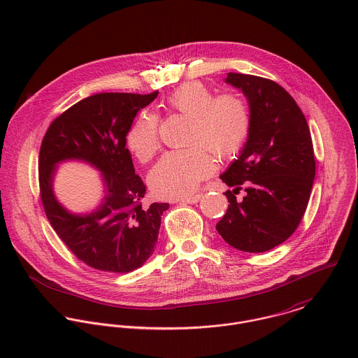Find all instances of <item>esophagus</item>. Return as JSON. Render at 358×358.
Wrapping results in <instances>:
<instances>
[{"mask_svg": "<svg viewBox=\"0 0 358 358\" xmlns=\"http://www.w3.org/2000/svg\"><path fill=\"white\" fill-rule=\"evenodd\" d=\"M201 198H202V195H201V194H198V195H192V196L181 198V199H178L177 202H180V203H191V205H194V203H198V202L201 201Z\"/></svg>", "mask_w": 358, "mask_h": 358, "instance_id": "esophagus-1", "label": "esophagus"}]
</instances>
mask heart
Segmentation results:
<instances>
[{
    "mask_svg": "<svg viewBox=\"0 0 358 358\" xmlns=\"http://www.w3.org/2000/svg\"><path fill=\"white\" fill-rule=\"evenodd\" d=\"M166 106L189 117L185 149L170 150L149 173V185L160 198H178L194 192L198 184L213 170L211 150L218 159L239 153L250 133L248 103L232 94L215 96L199 81L182 84L166 99ZM159 119L141 112L131 124L126 143L130 152L148 162L159 149Z\"/></svg>",
    "mask_w": 358,
    "mask_h": 358,
    "instance_id": "b5f03b06",
    "label": "heart"
}]
</instances>
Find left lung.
<instances>
[{
    "label": "left lung",
    "mask_w": 358,
    "mask_h": 358,
    "mask_svg": "<svg viewBox=\"0 0 358 358\" xmlns=\"http://www.w3.org/2000/svg\"><path fill=\"white\" fill-rule=\"evenodd\" d=\"M225 83L245 94L250 133L220 176L235 189L225 192L229 205L215 229L232 248L262 253L285 242L306 212L315 177L311 134L296 101L275 81L228 73ZM242 185L247 196L238 203Z\"/></svg>",
    "instance_id": "obj_1"
}]
</instances>
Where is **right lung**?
<instances>
[{
	"label": "right lung",
	"mask_w": 358,
	"mask_h": 358,
	"mask_svg": "<svg viewBox=\"0 0 358 358\" xmlns=\"http://www.w3.org/2000/svg\"><path fill=\"white\" fill-rule=\"evenodd\" d=\"M157 94L91 95L58 116L43 138L38 182L44 212L73 255L95 270L130 273L155 250L169 203L143 206L146 188L136 174L126 137L138 110ZM65 159L85 161L103 174L106 196L91 214H71L53 194L56 164Z\"/></svg>",
	"instance_id": "obj_1"
}]
</instances>
